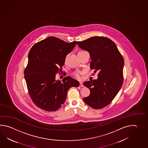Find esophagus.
I'll list each match as a JSON object with an SVG mask.
<instances>
[{
	"label": "esophagus",
	"instance_id": "1",
	"mask_svg": "<svg viewBox=\"0 0 148 148\" xmlns=\"http://www.w3.org/2000/svg\"><path fill=\"white\" fill-rule=\"evenodd\" d=\"M80 87H84V85H83V83H82V82H80Z\"/></svg>",
	"mask_w": 148,
	"mask_h": 148
}]
</instances>
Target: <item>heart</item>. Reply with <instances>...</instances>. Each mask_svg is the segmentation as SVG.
Segmentation results:
<instances>
[{"mask_svg":"<svg viewBox=\"0 0 148 148\" xmlns=\"http://www.w3.org/2000/svg\"><path fill=\"white\" fill-rule=\"evenodd\" d=\"M82 73L81 71H76L75 73H73V75L75 76L76 78L78 79H80L81 78V74Z\"/></svg>","mask_w":148,"mask_h":148,"instance_id":"1","label":"heart"}]
</instances>
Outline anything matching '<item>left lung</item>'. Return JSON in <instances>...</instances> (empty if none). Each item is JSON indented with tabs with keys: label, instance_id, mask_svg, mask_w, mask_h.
<instances>
[{
	"label": "left lung",
	"instance_id": "left-lung-1",
	"mask_svg": "<svg viewBox=\"0 0 148 148\" xmlns=\"http://www.w3.org/2000/svg\"><path fill=\"white\" fill-rule=\"evenodd\" d=\"M79 47L90 54L91 69L98 71V78L88 81L84 85L90 94L83 99L85 103L94 109H101L113 100L123 82V58L116 44L108 38L94 36L78 42Z\"/></svg>",
	"mask_w": 148,
	"mask_h": 148
}]
</instances>
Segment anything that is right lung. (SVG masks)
Listing matches in <instances>:
<instances>
[{
    "label": "right lung",
    "instance_id": "1",
    "mask_svg": "<svg viewBox=\"0 0 148 148\" xmlns=\"http://www.w3.org/2000/svg\"><path fill=\"white\" fill-rule=\"evenodd\" d=\"M77 41L67 43L50 36L32 47L24 77L28 93L38 107L47 112L56 111L66 100L67 92L79 82L70 76L61 82L56 74L62 71L66 55L75 47Z\"/></svg>",
    "mask_w": 148,
    "mask_h": 148
}]
</instances>
